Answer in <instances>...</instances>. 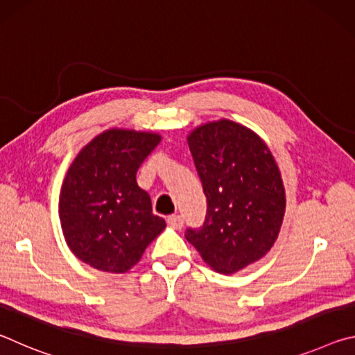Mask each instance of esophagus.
<instances>
[{
  "instance_id": "esophagus-1",
  "label": "esophagus",
  "mask_w": 355,
  "mask_h": 355,
  "mask_svg": "<svg viewBox=\"0 0 355 355\" xmlns=\"http://www.w3.org/2000/svg\"><path fill=\"white\" fill-rule=\"evenodd\" d=\"M167 224H169L172 228H182L183 224H184V220L180 214H172V216H169V218H167Z\"/></svg>"
}]
</instances>
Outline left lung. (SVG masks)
I'll use <instances>...</instances> for the list:
<instances>
[{
    "instance_id": "8db88e82",
    "label": "left lung",
    "mask_w": 355,
    "mask_h": 355,
    "mask_svg": "<svg viewBox=\"0 0 355 355\" xmlns=\"http://www.w3.org/2000/svg\"><path fill=\"white\" fill-rule=\"evenodd\" d=\"M207 197L200 227L184 238L216 271L232 274L272 248L285 213V189L274 156L254 131L230 120L207 123L188 137Z\"/></svg>"
}]
</instances>
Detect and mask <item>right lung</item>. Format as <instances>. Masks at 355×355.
<instances>
[{"label": "right lung", "mask_w": 355, "mask_h": 355, "mask_svg": "<svg viewBox=\"0 0 355 355\" xmlns=\"http://www.w3.org/2000/svg\"><path fill=\"white\" fill-rule=\"evenodd\" d=\"M159 136L110 130L81 150L70 166L59 200L62 232L81 261L106 272H125L164 230L136 172Z\"/></svg>", "instance_id": "add662e5"}]
</instances>
